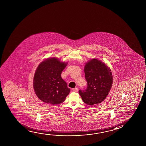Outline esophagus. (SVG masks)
<instances>
[{
	"label": "esophagus",
	"instance_id": "esophagus-1",
	"mask_svg": "<svg viewBox=\"0 0 146 146\" xmlns=\"http://www.w3.org/2000/svg\"><path fill=\"white\" fill-rule=\"evenodd\" d=\"M73 91H74V92H77V91H78V88L77 87L73 88Z\"/></svg>",
	"mask_w": 146,
	"mask_h": 146
}]
</instances>
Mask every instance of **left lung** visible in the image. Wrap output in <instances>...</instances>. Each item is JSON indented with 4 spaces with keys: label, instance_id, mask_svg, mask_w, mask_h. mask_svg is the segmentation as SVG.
Segmentation results:
<instances>
[{
    "label": "left lung",
    "instance_id": "1",
    "mask_svg": "<svg viewBox=\"0 0 146 146\" xmlns=\"http://www.w3.org/2000/svg\"><path fill=\"white\" fill-rule=\"evenodd\" d=\"M85 77L87 82L85 90H79L85 104L94 105L100 104L105 100L112 86V73L106 64L93 59L86 64Z\"/></svg>",
    "mask_w": 146,
    "mask_h": 146
}]
</instances>
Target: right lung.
I'll return each mask as SVG.
<instances>
[{
  "label": "right lung",
  "mask_w": 146,
  "mask_h": 146,
  "mask_svg": "<svg viewBox=\"0 0 146 146\" xmlns=\"http://www.w3.org/2000/svg\"><path fill=\"white\" fill-rule=\"evenodd\" d=\"M67 64L56 58L47 59L40 63L34 76V90L38 98L47 104L56 105L64 102L70 92L61 73Z\"/></svg>",
  "instance_id": "obj_1"
}]
</instances>
